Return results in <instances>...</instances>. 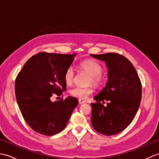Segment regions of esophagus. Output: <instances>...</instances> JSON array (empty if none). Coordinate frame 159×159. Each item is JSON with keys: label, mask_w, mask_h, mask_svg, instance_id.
I'll return each instance as SVG.
<instances>
[{"label": "esophagus", "mask_w": 159, "mask_h": 159, "mask_svg": "<svg viewBox=\"0 0 159 159\" xmlns=\"http://www.w3.org/2000/svg\"><path fill=\"white\" fill-rule=\"evenodd\" d=\"M79 104H84V103H85L86 102V101H85V100H82V99H79Z\"/></svg>", "instance_id": "esophagus-1"}]
</instances>
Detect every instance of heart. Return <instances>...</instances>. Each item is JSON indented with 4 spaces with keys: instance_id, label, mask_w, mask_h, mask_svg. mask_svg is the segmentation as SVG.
Here are the masks:
<instances>
[{
    "instance_id": "obj_1",
    "label": "heart",
    "mask_w": 159,
    "mask_h": 159,
    "mask_svg": "<svg viewBox=\"0 0 159 159\" xmlns=\"http://www.w3.org/2000/svg\"><path fill=\"white\" fill-rule=\"evenodd\" d=\"M79 67L81 70L85 71L91 76V79L89 81V84L92 83L93 85L98 86L102 82L103 67L96 61L92 59L85 60L80 63ZM74 76H75L74 70L73 67L70 66L64 73L63 79L66 83L67 85H71L74 81ZM93 90L92 87H81L79 86L74 87L70 91L71 95L80 99L87 98L93 93Z\"/></svg>"
}]
</instances>
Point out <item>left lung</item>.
Instances as JSON below:
<instances>
[{"instance_id":"left-lung-1","label":"left lung","mask_w":159,"mask_h":159,"mask_svg":"<svg viewBox=\"0 0 159 159\" xmlns=\"http://www.w3.org/2000/svg\"><path fill=\"white\" fill-rule=\"evenodd\" d=\"M105 62L108 81L93 98L91 121L93 128L104 135H114L129 126L141 100L142 87L137 71L126 57L116 52L91 55ZM108 102L107 106L101 103Z\"/></svg>"}]
</instances>
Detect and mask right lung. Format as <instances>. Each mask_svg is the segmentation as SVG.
I'll return each instance as SVG.
<instances>
[{
    "label": "right lung",
    "mask_w": 159,
    "mask_h": 159,
    "mask_svg": "<svg viewBox=\"0 0 159 159\" xmlns=\"http://www.w3.org/2000/svg\"><path fill=\"white\" fill-rule=\"evenodd\" d=\"M76 55L39 52L26 62L17 76V102L24 119L37 133L52 136L61 132L79 104L71 96L55 102L50 99L66 89L64 73Z\"/></svg>",
    "instance_id": "add662e5"
}]
</instances>
